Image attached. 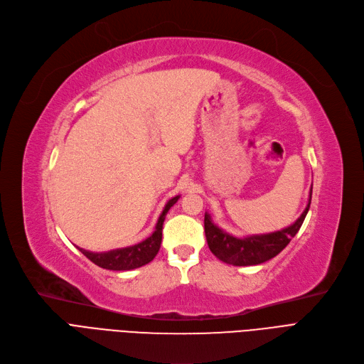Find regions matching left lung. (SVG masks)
Returning a JSON list of instances; mask_svg holds the SVG:
<instances>
[{
  "mask_svg": "<svg viewBox=\"0 0 364 364\" xmlns=\"http://www.w3.org/2000/svg\"><path fill=\"white\" fill-rule=\"evenodd\" d=\"M311 194H313V188H311L309 191V200L305 210L290 225V227L269 234L247 235L245 238H237L218 228L212 222L210 215L205 213L204 232L209 249L222 262L235 267L259 265L269 261V259L279 255L290 243V240L298 234L309 210Z\"/></svg>",
  "mask_w": 364,
  "mask_h": 364,
  "instance_id": "obj_1",
  "label": "left lung"
}]
</instances>
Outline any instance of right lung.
Segmentation results:
<instances>
[{"instance_id":"right-lung-1","label":"right lung","mask_w":364,"mask_h":364,"mask_svg":"<svg viewBox=\"0 0 364 364\" xmlns=\"http://www.w3.org/2000/svg\"><path fill=\"white\" fill-rule=\"evenodd\" d=\"M181 196L173 197L167 201L164 205V209L157 220V225H155V231L141 243H137L130 247H123V249H115L109 252H100V253H93L89 250L80 249V252L89 257L93 264H96L100 268L105 269H112V271H129L144 267L149 264L155 255L159 253L160 246H161V237H163V223L166 219L167 212L170 210V207L175 204L179 200Z\"/></svg>"}]
</instances>
